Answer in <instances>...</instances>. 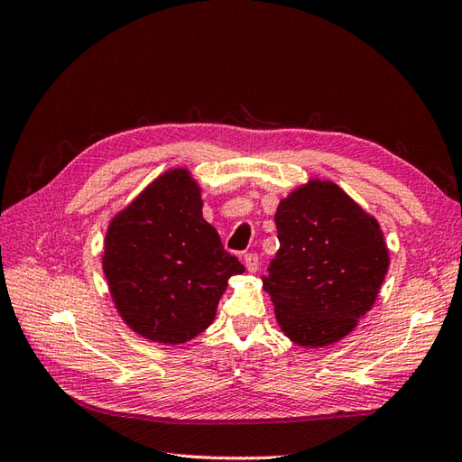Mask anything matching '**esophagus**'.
I'll return each instance as SVG.
<instances>
[{"label": "esophagus", "instance_id": "34e87169", "mask_svg": "<svg viewBox=\"0 0 462 462\" xmlns=\"http://www.w3.org/2000/svg\"><path fill=\"white\" fill-rule=\"evenodd\" d=\"M245 265H246V270H248L250 273H256V272H258V265H260L258 254H246V256H245Z\"/></svg>", "mask_w": 462, "mask_h": 462}]
</instances>
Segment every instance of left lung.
Here are the masks:
<instances>
[{"label":"left lung","instance_id":"8db88e82","mask_svg":"<svg viewBox=\"0 0 462 462\" xmlns=\"http://www.w3.org/2000/svg\"><path fill=\"white\" fill-rule=\"evenodd\" d=\"M279 250L263 291L287 337L321 348L351 333L389 270L380 223L333 180L310 179L275 212Z\"/></svg>","mask_w":462,"mask_h":462}]
</instances>
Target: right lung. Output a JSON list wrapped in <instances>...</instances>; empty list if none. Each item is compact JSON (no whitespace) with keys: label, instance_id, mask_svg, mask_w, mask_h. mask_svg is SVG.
Returning a JSON list of instances; mask_svg holds the SVG:
<instances>
[{"label":"right lung","instance_id":"obj_1","mask_svg":"<svg viewBox=\"0 0 462 462\" xmlns=\"http://www.w3.org/2000/svg\"><path fill=\"white\" fill-rule=\"evenodd\" d=\"M200 185L167 170L111 217L102 268L119 316L141 337L180 345L216 318L231 275L245 265L202 217Z\"/></svg>","mask_w":462,"mask_h":462}]
</instances>
